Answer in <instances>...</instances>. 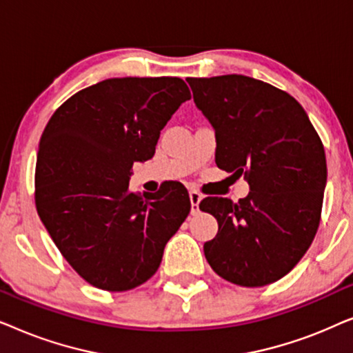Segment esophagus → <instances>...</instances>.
<instances>
[{
    "instance_id": "1",
    "label": "esophagus",
    "mask_w": 353,
    "mask_h": 353,
    "mask_svg": "<svg viewBox=\"0 0 353 353\" xmlns=\"http://www.w3.org/2000/svg\"><path fill=\"white\" fill-rule=\"evenodd\" d=\"M201 199H202V194L201 192H197V191H190V201H191V212L192 214H196L197 210H199V202H201Z\"/></svg>"
}]
</instances>
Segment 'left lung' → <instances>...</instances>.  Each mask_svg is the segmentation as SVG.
Here are the masks:
<instances>
[{
	"label": "left lung",
	"mask_w": 353,
	"mask_h": 353,
	"mask_svg": "<svg viewBox=\"0 0 353 353\" xmlns=\"http://www.w3.org/2000/svg\"><path fill=\"white\" fill-rule=\"evenodd\" d=\"M194 103L215 128L219 168L244 175L239 202L205 197L199 209L219 221L204 244L212 270L244 288L272 284L310 248L321 220L325 148L301 104L286 91L245 75L188 79Z\"/></svg>",
	"instance_id": "8db88e82"
}]
</instances>
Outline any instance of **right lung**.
<instances>
[{
	"mask_svg": "<svg viewBox=\"0 0 353 353\" xmlns=\"http://www.w3.org/2000/svg\"><path fill=\"white\" fill-rule=\"evenodd\" d=\"M191 99L178 77L108 79L70 96L40 139L37 212L72 268L91 286L123 292L146 283L191 210L180 183L128 188L134 162L156 152L161 130Z\"/></svg>",
	"mask_w": 353,
	"mask_h": 353,
	"instance_id": "add662e5",
	"label": "right lung"
}]
</instances>
